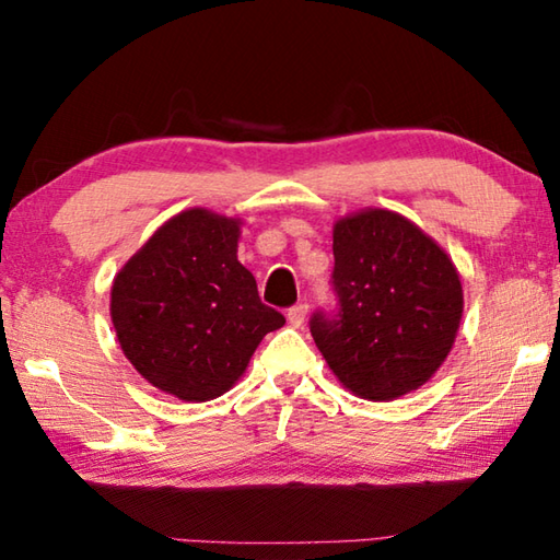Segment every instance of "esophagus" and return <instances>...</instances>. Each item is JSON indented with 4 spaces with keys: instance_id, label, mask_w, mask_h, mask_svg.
I'll use <instances>...</instances> for the list:
<instances>
[{
    "instance_id": "34e87169",
    "label": "esophagus",
    "mask_w": 560,
    "mask_h": 560,
    "mask_svg": "<svg viewBox=\"0 0 560 560\" xmlns=\"http://www.w3.org/2000/svg\"><path fill=\"white\" fill-rule=\"evenodd\" d=\"M306 314H308L306 303H299V306H293V308L287 311V320L293 328H299V326H303V320H306Z\"/></svg>"
}]
</instances>
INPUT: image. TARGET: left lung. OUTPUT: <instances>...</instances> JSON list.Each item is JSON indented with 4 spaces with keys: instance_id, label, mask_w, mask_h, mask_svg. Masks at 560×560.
<instances>
[{
    "instance_id": "1",
    "label": "left lung",
    "mask_w": 560,
    "mask_h": 560,
    "mask_svg": "<svg viewBox=\"0 0 560 560\" xmlns=\"http://www.w3.org/2000/svg\"><path fill=\"white\" fill-rule=\"evenodd\" d=\"M338 318H311L320 355L363 400L385 402L420 390L457 338L459 271L420 226L381 207L334 224Z\"/></svg>"
}]
</instances>
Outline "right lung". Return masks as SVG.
Listing matches in <instances>:
<instances>
[{
	"mask_svg": "<svg viewBox=\"0 0 560 560\" xmlns=\"http://www.w3.org/2000/svg\"><path fill=\"white\" fill-rule=\"evenodd\" d=\"M242 220L189 207L158 226L110 287L122 355L185 402L232 390L261 338L287 324L236 259Z\"/></svg>",
	"mask_w": 560,
	"mask_h": 560,
	"instance_id": "1",
	"label": "right lung"
}]
</instances>
